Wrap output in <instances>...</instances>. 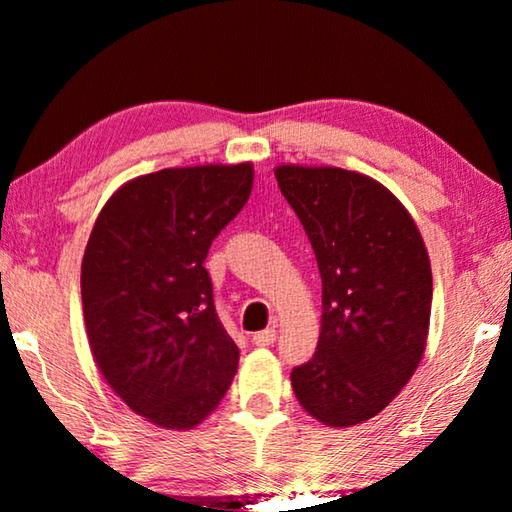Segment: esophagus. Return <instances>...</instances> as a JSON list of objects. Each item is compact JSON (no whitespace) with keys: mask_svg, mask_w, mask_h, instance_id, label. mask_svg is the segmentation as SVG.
I'll use <instances>...</instances> for the list:
<instances>
[{"mask_svg":"<svg viewBox=\"0 0 512 512\" xmlns=\"http://www.w3.org/2000/svg\"><path fill=\"white\" fill-rule=\"evenodd\" d=\"M275 339H277L275 327H268V329H262V332H255L253 334V343L255 345H273Z\"/></svg>","mask_w":512,"mask_h":512,"instance_id":"34e87169","label":"esophagus"}]
</instances>
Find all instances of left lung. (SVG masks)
Listing matches in <instances>:
<instances>
[{"mask_svg":"<svg viewBox=\"0 0 512 512\" xmlns=\"http://www.w3.org/2000/svg\"><path fill=\"white\" fill-rule=\"evenodd\" d=\"M323 280L314 357L291 386L311 418L352 427L375 418L427 348L431 264L418 225L393 192L339 167H275Z\"/></svg>","mask_w":512,"mask_h":512,"instance_id":"1","label":"left lung"}]
</instances>
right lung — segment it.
Here are the masks:
<instances>
[{"mask_svg":"<svg viewBox=\"0 0 512 512\" xmlns=\"http://www.w3.org/2000/svg\"><path fill=\"white\" fill-rule=\"evenodd\" d=\"M253 164H201L133 178L97 216L81 264L94 363L131 409L194 429L237 372L205 257L253 192Z\"/></svg>","mask_w":512,"mask_h":512,"instance_id":"right-lung-1","label":"right lung"}]
</instances>
